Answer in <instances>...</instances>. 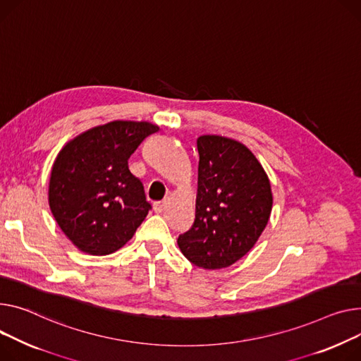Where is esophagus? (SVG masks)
<instances>
[{"label":"esophagus","mask_w":361,"mask_h":361,"mask_svg":"<svg viewBox=\"0 0 361 361\" xmlns=\"http://www.w3.org/2000/svg\"><path fill=\"white\" fill-rule=\"evenodd\" d=\"M166 199H164V200H161V202H155L154 203V210L157 212V213H161V212H164L165 210V206H166Z\"/></svg>","instance_id":"34e87169"}]
</instances>
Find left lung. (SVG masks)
Here are the masks:
<instances>
[{
	"instance_id": "8db88e82",
	"label": "left lung",
	"mask_w": 361,
	"mask_h": 361,
	"mask_svg": "<svg viewBox=\"0 0 361 361\" xmlns=\"http://www.w3.org/2000/svg\"><path fill=\"white\" fill-rule=\"evenodd\" d=\"M196 218L178 236L195 266L216 270L241 259L267 226L273 207L270 180L241 142L204 135L197 139Z\"/></svg>"
}]
</instances>
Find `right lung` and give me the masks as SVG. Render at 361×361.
Wrapping results in <instances>:
<instances>
[{
	"mask_svg": "<svg viewBox=\"0 0 361 361\" xmlns=\"http://www.w3.org/2000/svg\"><path fill=\"white\" fill-rule=\"evenodd\" d=\"M158 130L148 122L114 120L78 135L58 154L49 206L62 232L82 252L117 251L147 218L151 204L128 161Z\"/></svg>",
	"mask_w": 361,
	"mask_h": 361,
	"instance_id": "add662e5",
	"label": "right lung"
}]
</instances>
